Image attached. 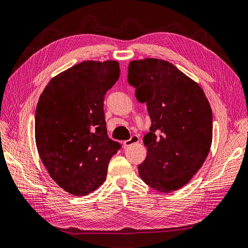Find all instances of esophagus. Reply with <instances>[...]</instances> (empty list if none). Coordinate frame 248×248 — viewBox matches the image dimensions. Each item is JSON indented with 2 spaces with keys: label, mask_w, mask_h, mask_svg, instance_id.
<instances>
[{
  "label": "esophagus",
  "mask_w": 248,
  "mask_h": 248,
  "mask_svg": "<svg viewBox=\"0 0 248 248\" xmlns=\"http://www.w3.org/2000/svg\"><path fill=\"white\" fill-rule=\"evenodd\" d=\"M138 141H140V137H138L137 135H132L130 140H125L123 142V145H124V147H127V146H130V145H132L134 143H137Z\"/></svg>",
  "instance_id": "34e87169"
}]
</instances>
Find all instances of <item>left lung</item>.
I'll list each match as a JSON object with an SVG mask.
<instances>
[{"mask_svg": "<svg viewBox=\"0 0 248 248\" xmlns=\"http://www.w3.org/2000/svg\"><path fill=\"white\" fill-rule=\"evenodd\" d=\"M128 83L145 103L152 126L143 137L146 157L141 179L169 193L187 184L201 169L213 140V114L202 87L173 64L146 58L128 67Z\"/></svg>", "mask_w": 248, "mask_h": 248, "instance_id": "8db88e82", "label": "left lung"}]
</instances>
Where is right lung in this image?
Returning a JSON list of instances; mask_svg holds the SVG:
<instances>
[{"label": "right lung", "instance_id": "add662e5", "mask_svg": "<svg viewBox=\"0 0 248 248\" xmlns=\"http://www.w3.org/2000/svg\"><path fill=\"white\" fill-rule=\"evenodd\" d=\"M120 76L117 61H84L53 77L35 110V143L52 179L76 196L101 186L120 143L110 140L106 93Z\"/></svg>", "mask_w": 248, "mask_h": 248}]
</instances>
